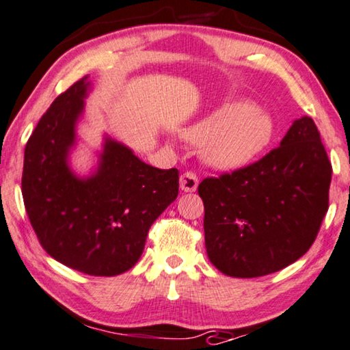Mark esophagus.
<instances>
[{
  "instance_id": "1",
  "label": "esophagus",
  "mask_w": 350,
  "mask_h": 350,
  "mask_svg": "<svg viewBox=\"0 0 350 350\" xmlns=\"http://www.w3.org/2000/svg\"><path fill=\"white\" fill-rule=\"evenodd\" d=\"M198 176L193 171H185L184 174L180 176V189L182 191H195L198 187Z\"/></svg>"
}]
</instances>
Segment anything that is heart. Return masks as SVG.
I'll return each mask as SVG.
<instances>
[{
	"label": "heart",
	"mask_w": 350,
	"mask_h": 350,
	"mask_svg": "<svg viewBox=\"0 0 350 350\" xmlns=\"http://www.w3.org/2000/svg\"><path fill=\"white\" fill-rule=\"evenodd\" d=\"M187 138L204 144V154L211 163L218 168L236 170L270 148L275 138V122L254 103L236 100L191 127Z\"/></svg>",
	"instance_id": "1"
}]
</instances>
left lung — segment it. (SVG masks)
Instances as JSON below:
<instances>
[{"label": "left lung", "mask_w": 350, "mask_h": 350, "mask_svg": "<svg viewBox=\"0 0 350 350\" xmlns=\"http://www.w3.org/2000/svg\"><path fill=\"white\" fill-rule=\"evenodd\" d=\"M332 163L311 118L294 121L283 142L254 163L206 177V250L221 273L256 278L308 252L328 211Z\"/></svg>", "instance_id": "left-lung-1"}]
</instances>
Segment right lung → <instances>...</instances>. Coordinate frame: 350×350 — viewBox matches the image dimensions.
<instances>
[{"instance_id": "obj_1", "label": "right lung", "mask_w": 350, "mask_h": 350, "mask_svg": "<svg viewBox=\"0 0 350 350\" xmlns=\"http://www.w3.org/2000/svg\"><path fill=\"white\" fill-rule=\"evenodd\" d=\"M88 77L59 94L25 148L22 195L42 248L94 276L127 272L142 256L152 223L179 193V171L146 165L107 138L96 173L80 179L67 157L75 143Z\"/></svg>"}]
</instances>
